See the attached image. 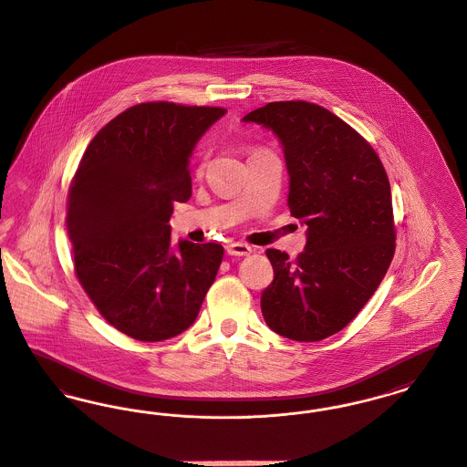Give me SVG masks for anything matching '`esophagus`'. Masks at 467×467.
<instances>
[{
	"instance_id": "obj_1",
	"label": "esophagus",
	"mask_w": 467,
	"mask_h": 467,
	"mask_svg": "<svg viewBox=\"0 0 467 467\" xmlns=\"http://www.w3.org/2000/svg\"><path fill=\"white\" fill-rule=\"evenodd\" d=\"M226 253L232 256H246L249 253H253V248L244 243H230L226 246Z\"/></svg>"
}]
</instances>
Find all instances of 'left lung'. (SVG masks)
<instances>
[{
	"label": "left lung",
	"instance_id": "1",
	"mask_svg": "<svg viewBox=\"0 0 467 467\" xmlns=\"http://www.w3.org/2000/svg\"><path fill=\"white\" fill-rule=\"evenodd\" d=\"M243 120L278 136L290 177L288 209L308 226L296 260L265 251L275 280L262 292V315L285 338L320 342L361 311L393 260L386 170L359 132L313 102H269Z\"/></svg>",
	"mask_w": 467,
	"mask_h": 467
}]
</instances>
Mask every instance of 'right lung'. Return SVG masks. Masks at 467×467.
<instances>
[{
    "label": "right lung",
    "instance_id": "add662e5",
    "mask_svg": "<svg viewBox=\"0 0 467 467\" xmlns=\"http://www.w3.org/2000/svg\"><path fill=\"white\" fill-rule=\"evenodd\" d=\"M223 108L141 102L104 125L68 189L74 271L99 313L140 342H162L196 320L224 249L171 246L173 202L191 198L189 157Z\"/></svg>",
    "mask_w": 467,
    "mask_h": 467
}]
</instances>
